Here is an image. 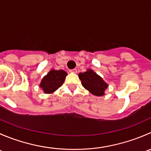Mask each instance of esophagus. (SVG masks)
<instances>
[{"instance_id": "34e87169", "label": "esophagus", "mask_w": 151, "mask_h": 151, "mask_svg": "<svg viewBox=\"0 0 151 151\" xmlns=\"http://www.w3.org/2000/svg\"><path fill=\"white\" fill-rule=\"evenodd\" d=\"M70 72H71V73H77V70L76 69V68H74V69H71V70H70Z\"/></svg>"}]
</instances>
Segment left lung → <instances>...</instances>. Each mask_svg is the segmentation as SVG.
Segmentation results:
<instances>
[{
	"instance_id": "8db88e82",
	"label": "left lung",
	"mask_w": 151,
	"mask_h": 151,
	"mask_svg": "<svg viewBox=\"0 0 151 151\" xmlns=\"http://www.w3.org/2000/svg\"><path fill=\"white\" fill-rule=\"evenodd\" d=\"M82 85L91 93L96 96H102L108 84L93 70L88 68L86 71L79 74Z\"/></svg>"
}]
</instances>
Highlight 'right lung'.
I'll list each match as a JSON object with an SVG mask.
<instances>
[{
  "label": "right lung",
  "instance_id": "add662e5",
  "mask_svg": "<svg viewBox=\"0 0 151 151\" xmlns=\"http://www.w3.org/2000/svg\"><path fill=\"white\" fill-rule=\"evenodd\" d=\"M67 73L63 70H50L42 78L39 86L45 93H52L58 89L64 82Z\"/></svg>",
  "mask_w": 151,
  "mask_h": 151
}]
</instances>
